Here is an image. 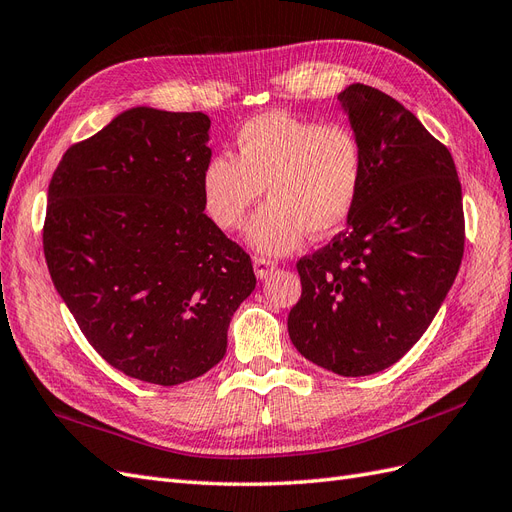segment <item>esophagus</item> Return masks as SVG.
Here are the masks:
<instances>
[{
    "mask_svg": "<svg viewBox=\"0 0 512 512\" xmlns=\"http://www.w3.org/2000/svg\"><path fill=\"white\" fill-rule=\"evenodd\" d=\"M277 269V265L269 258H254V273L260 280H267V277Z\"/></svg>",
    "mask_w": 512,
    "mask_h": 512,
    "instance_id": "1",
    "label": "esophagus"
}]
</instances>
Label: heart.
<instances>
[{
	"mask_svg": "<svg viewBox=\"0 0 512 512\" xmlns=\"http://www.w3.org/2000/svg\"><path fill=\"white\" fill-rule=\"evenodd\" d=\"M237 156H211L200 175L209 220L241 230L265 190L269 203L247 239L260 254L284 256L312 237L342 228L359 203L365 149L346 123H320L290 113L247 119L235 136Z\"/></svg>",
	"mask_w": 512,
	"mask_h": 512,
	"instance_id": "heart-1",
	"label": "heart"
}]
</instances>
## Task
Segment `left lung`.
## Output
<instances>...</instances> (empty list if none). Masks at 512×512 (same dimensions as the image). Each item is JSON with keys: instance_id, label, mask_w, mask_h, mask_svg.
<instances>
[{"instance_id": "1", "label": "left lung", "mask_w": 512, "mask_h": 512, "mask_svg": "<svg viewBox=\"0 0 512 512\" xmlns=\"http://www.w3.org/2000/svg\"><path fill=\"white\" fill-rule=\"evenodd\" d=\"M365 149L359 203L329 245L297 262L294 348L339 376L391 367L427 331L466 241L451 151L404 104L354 83L337 96Z\"/></svg>"}]
</instances>
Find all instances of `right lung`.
I'll return each mask as SVG.
<instances>
[{"label":"right lung","mask_w":512,"mask_h":512,"mask_svg":"<svg viewBox=\"0 0 512 512\" xmlns=\"http://www.w3.org/2000/svg\"><path fill=\"white\" fill-rule=\"evenodd\" d=\"M211 119L136 106L72 145L49 183L51 280L87 342L123 374L194 380L226 354L252 260L203 213Z\"/></svg>","instance_id":"1"}]
</instances>
